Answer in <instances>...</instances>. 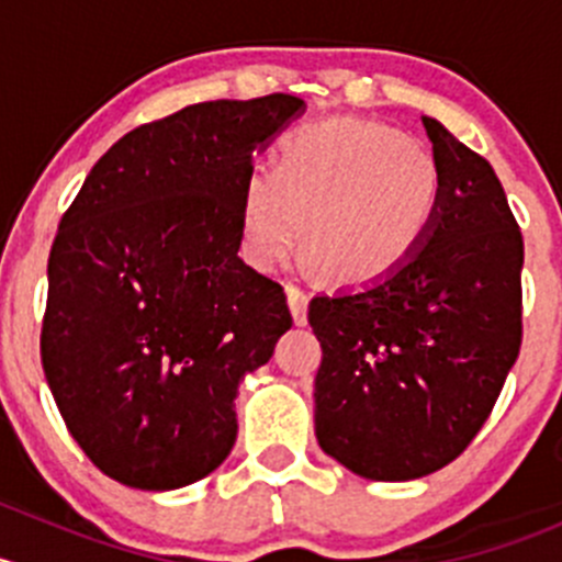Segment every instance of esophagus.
Listing matches in <instances>:
<instances>
[{"mask_svg":"<svg viewBox=\"0 0 562 562\" xmlns=\"http://www.w3.org/2000/svg\"><path fill=\"white\" fill-rule=\"evenodd\" d=\"M285 293H288V304H291L293 321H296V326H304V323H307V304H310L307 291H302L299 285H288Z\"/></svg>","mask_w":562,"mask_h":562,"instance_id":"1","label":"esophagus"}]
</instances>
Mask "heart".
Segmentation results:
<instances>
[{
	"label": "heart",
	"mask_w": 562,
	"mask_h": 562,
	"mask_svg": "<svg viewBox=\"0 0 562 562\" xmlns=\"http://www.w3.org/2000/svg\"><path fill=\"white\" fill-rule=\"evenodd\" d=\"M443 203V168L424 140L370 119L307 124L277 146V168L241 184V252L274 271L302 241L339 282L372 285L422 249Z\"/></svg>",
	"instance_id": "heart-1"
}]
</instances>
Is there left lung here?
Here are the masks:
<instances>
[{"label":"left lung","mask_w":562,"mask_h":562,"mask_svg":"<svg viewBox=\"0 0 562 562\" xmlns=\"http://www.w3.org/2000/svg\"><path fill=\"white\" fill-rule=\"evenodd\" d=\"M424 130L443 203L422 249L381 282L310 302L321 449L370 481H413L462 454L522 345L525 245L490 162L438 119Z\"/></svg>","instance_id":"obj_1"}]
</instances>
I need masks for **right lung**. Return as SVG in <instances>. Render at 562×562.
<instances>
[{"label": "right lung", "instance_id": "1", "mask_svg": "<svg viewBox=\"0 0 562 562\" xmlns=\"http://www.w3.org/2000/svg\"><path fill=\"white\" fill-rule=\"evenodd\" d=\"M302 111L266 94L140 124L61 217L40 356L70 435L119 484L179 490L234 449L241 378L293 323L282 285L239 258L241 184Z\"/></svg>", "mask_w": 562, "mask_h": 562}]
</instances>
